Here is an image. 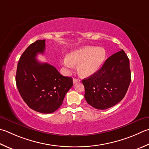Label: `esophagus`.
<instances>
[{"label": "esophagus", "mask_w": 149, "mask_h": 149, "mask_svg": "<svg viewBox=\"0 0 149 149\" xmlns=\"http://www.w3.org/2000/svg\"><path fill=\"white\" fill-rule=\"evenodd\" d=\"M79 81H80V80L79 79H75V78L73 79V83H74V84L76 83L79 82Z\"/></svg>", "instance_id": "esophagus-1"}]
</instances>
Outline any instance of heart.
<instances>
[{
	"label": "heart",
	"mask_w": 149,
	"mask_h": 149,
	"mask_svg": "<svg viewBox=\"0 0 149 149\" xmlns=\"http://www.w3.org/2000/svg\"><path fill=\"white\" fill-rule=\"evenodd\" d=\"M105 57L106 52L104 48L88 46L69 52L63 63L69 68L78 65L79 74L83 77H88L100 68Z\"/></svg>",
	"instance_id": "obj_1"
}]
</instances>
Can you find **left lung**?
Listing matches in <instances>:
<instances>
[{"instance_id": "obj_1", "label": "left lung", "mask_w": 149, "mask_h": 149, "mask_svg": "<svg viewBox=\"0 0 149 149\" xmlns=\"http://www.w3.org/2000/svg\"><path fill=\"white\" fill-rule=\"evenodd\" d=\"M130 81L129 59L121 49L108 58L98 71L83 80L84 98L95 109H107L123 100Z\"/></svg>"}]
</instances>
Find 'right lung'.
<instances>
[{
  "instance_id": "right-lung-1",
  "label": "right lung",
  "mask_w": 149,
  "mask_h": 149,
  "mask_svg": "<svg viewBox=\"0 0 149 149\" xmlns=\"http://www.w3.org/2000/svg\"><path fill=\"white\" fill-rule=\"evenodd\" d=\"M45 47L44 39L36 40L26 48L17 65L15 81L22 100L30 109L50 113L62 105L73 80L61 75L54 66L36 59L38 54H44Z\"/></svg>"
}]
</instances>
